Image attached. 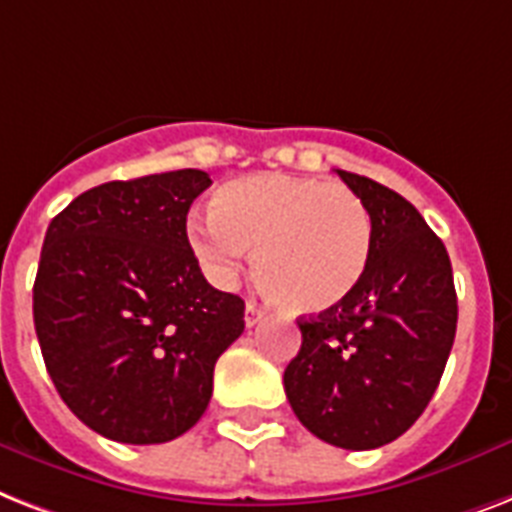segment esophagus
Masks as SVG:
<instances>
[{"label":"esophagus","mask_w":512,"mask_h":512,"mask_svg":"<svg viewBox=\"0 0 512 512\" xmlns=\"http://www.w3.org/2000/svg\"><path fill=\"white\" fill-rule=\"evenodd\" d=\"M265 318H268V313H265L263 307H257V305H252V302H249L247 310H244V323L252 328V326H257V323H263Z\"/></svg>","instance_id":"esophagus-1"}]
</instances>
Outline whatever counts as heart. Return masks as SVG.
Here are the masks:
<instances>
[{
	"label": "heart",
	"mask_w": 512,
	"mask_h": 512,
	"mask_svg": "<svg viewBox=\"0 0 512 512\" xmlns=\"http://www.w3.org/2000/svg\"><path fill=\"white\" fill-rule=\"evenodd\" d=\"M189 244L218 284L234 281L249 249H257V281L278 305L326 313L363 284L373 218L342 184L255 173L220 186L213 213L191 215Z\"/></svg>",
	"instance_id": "1"
}]
</instances>
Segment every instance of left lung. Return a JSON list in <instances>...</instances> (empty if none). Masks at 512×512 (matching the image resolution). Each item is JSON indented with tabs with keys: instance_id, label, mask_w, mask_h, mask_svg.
I'll return each mask as SVG.
<instances>
[{
	"instance_id": "obj_1",
	"label": "left lung",
	"mask_w": 512,
	"mask_h": 512,
	"mask_svg": "<svg viewBox=\"0 0 512 512\" xmlns=\"http://www.w3.org/2000/svg\"><path fill=\"white\" fill-rule=\"evenodd\" d=\"M336 173L371 210V265L342 305L299 318L302 347L284 389L310 434L342 450H376L434 397L455 342L458 294L442 239L405 197Z\"/></svg>"
}]
</instances>
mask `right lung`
Masks as SVG:
<instances>
[{"mask_svg": "<svg viewBox=\"0 0 512 512\" xmlns=\"http://www.w3.org/2000/svg\"><path fill=\"white\" fill-rule=\"evenodd\" d=\"M205 170L83 191L54 215L33 284V326L62 402L123 444L186 434L210 405L244 299L207 284L186 236Z\"/></svg>", "mask_w": 512, "mask_h": 512, "instance_id": "right-lung-1", "label": "right lung"}]
</instances>
